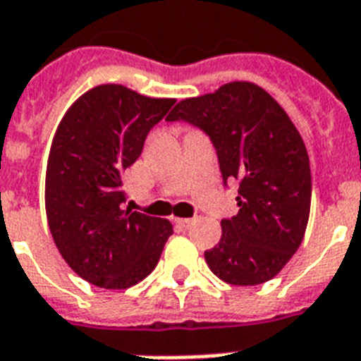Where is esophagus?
<instances>
[{
	"label": "esophagus",
	"instance_id": "obj_1",
	"mask_svg": "<svg viewBox=\"0 0 361 361\" xmlns=\"http://www.w3.org/2000/svg\"><path fill=\"white\" fill-rule=\"evenodd\" d=\"M175 223H177V225H180V227L186 228L192 225L193 219H190V217H175Z\"/></svg>",
	"mask_w": 361,
	"mask_h": 361
}]
</instances>
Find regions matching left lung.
<instances>
[{"mask_svg":"<svg viewBox=\"0 0 361 361\" xmlns=\"http://www.w3.org/2000/svg\"><path fill=\"white\" fill-rule=\"evenodd\" d=\"M168 121H186L216 147L223 183L238 178L236 216L204 252L214 275L232 286L271 281L299 249L308 225L312 173L299 130L264 88L247 80L183 99Z\"/></svg>","mask_w":361,"mask_h":361,"instance_id":"left-lung-1","label":"left lung"}]
</instances>
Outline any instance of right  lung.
I'll list each match as a JSON object with an SVG mask.
<instances>
[{"instance_id":"right-lung-1","label":"right lung","mask_w":361,"mask_h":361,"mask_svg":"<svg viewBox=\"0 0 361 361\" xmlns=\"http://www.w3.org/2000/svg\"><path fill=\"white\" fill-rule=\"evenodd\" d=\"M173 103L99 85L80 95L56 127L46 171L47 225L62 258L90 284H138L173 234L168 219L125 210L121 180Z\"/></svg>"}]
</instances>
